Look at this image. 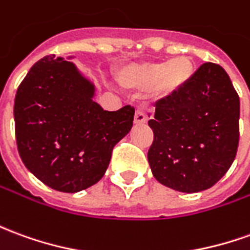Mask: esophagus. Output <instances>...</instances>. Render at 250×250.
<instances>
[{
	"mask_svg": "<svg viewBox=\"0 0 250 250\" xmlns=\"http://www.w3.org/2000/svg\"><path fill=\"white\" fill-rule=\"evenodd\" d=\"M146 122H147V116L145 115L143 111L138 109L137 112H135V116H134V123L135 125H145Z\"/></svg>",
	"mask_w": 250,
	"mask_h": 250,
	"instance_id": "obj_1",
	"label": "esophagus"
}]
</instances>
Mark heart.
Masks as SVG:
<instances>
[{
    "label": "heart",
    "instance_id": "1",
    "mask_svg": "<svg viewBox=\"0 0 250 250\" xmlns=\"http://www.w3.org/2000/svg\"><path fill=\"white\" fill-rule=\"evenodd\" d=\"M193 74V61L189 57H177L170 61L128 64L120 70L118 78L123 88L138 92L151 89L155 99L165 100L184 88Z\"/></svg>",
    "mask_w": 250,
    "mask_h": 250
}]
</instances>
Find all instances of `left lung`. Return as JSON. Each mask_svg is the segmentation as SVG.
Masks as SVG:
<instances>
[{
	"instance_id": "obj_1",
	"label": "left lung",
	"mask_w": 250,
	"mask_h": 250,
	"mask_svg": "<svg viewBox=\"0 0 250 250\" xmlns=\"http://www.w3.org/2000/svg\"><path fill=\"white\" fill-rule=\"evenodd\" d=\"M151 172L186 193L208 189L234 161L240 141V97L219 64L203 63L184 88L155 104Z\"/></svg>"
}]
</instances>
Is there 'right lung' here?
Segmentation results:
<instances>
[{"mask_svg":"<svg viewBox=\"0 0 250 250\" xmlns=\"http://www.w3.org/2000/svg\"><path fill=\"white\" fill-rule=\"evenodd\" d=\"M93 96V83L55 55L38 61L17 89L19 154L28 170L52 189L74 193L96 184L115 145L132 127L134 108L104 111Z\"/></svg>","mask_w":250,"mask_h":250,"instance_id":"1","label":"right lung"}]
</instances>
